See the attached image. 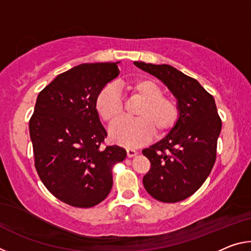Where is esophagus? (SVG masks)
I'll return each mask as SVG.
<instances>
[{
	"mask_svg": "<svg viewBox=\"0 0 251 251\" xmlns=\"http://www.w3.org/2000/svg\"><path fill=\"white\" fill-rule=\"evenodd\" d=\"M126 152H127V156H128L129 158H131V157H134V156L137 155V151H136L135 150H133V148H127Z\"/></svg>",
	"mask_w": 251,
	"mask_h": 251,
	"instance_id": "34e87169",
	"label": "esophagus"
}]
</instances>
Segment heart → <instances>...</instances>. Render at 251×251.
<instances>
[{
	"label": "heart",
	"instance_id": "obj_1",
	"mask_svg": "<svg viewBox=\"0 0 251 251\" xmlns=\"http://www.w3.org/2000/svg\"><path fill=\"white\" fill-rule=\"evenodd\" d=\"M133 99L142 101L135 112L136 120H122L110 126L109 137L125 147H136L156 136L168 134L179 118V105L172 96L164 95L160 85L147 77L136 78L124 84ZM96 109L105 122H116L124 113V104L113 86H106L97 96Z\"/></svg>",
	"mask_w": 251,
	"mask_h": 251
}]
</instances>
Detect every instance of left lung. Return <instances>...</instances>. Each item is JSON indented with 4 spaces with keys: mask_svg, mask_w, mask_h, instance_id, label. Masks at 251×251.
I'll list each match as a JSON object with an SVG mask.
<instances>
[{
    "mask_svg": "<svg viewBox=\"0 0 251 251\" xmlns=\"http://www.w3.org/2000/svg\"><path fill=\"white\" fill-rule=\"evenodd\" d=\"M134 64L160 79L179 105L175 127L143 150L151 161L150 172L143 178L144 187L159 201H181L201 188L214 167L222 130L215 100L196 79L171 65Z\"/></svg>",
    "mask_w": 251,
    "mask_h": 251,
    "instance_id": "left-lung-1",
    "label": "left lung"
}]
</instances>
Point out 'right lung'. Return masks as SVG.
Here are the masks:
<instances>
[{
    "instance_id": "right-lung-1",
    "label": "right lung",
    "mask_w": 251,
    "mask_h": 251,
    "mask_svg": "<svg viewBox=\"0 0 251 251\" xmlns=\"http://www.w3.org/2000/svg\"><path fill=\"white\" fill-rule=\"evenodd\" d=\"M117 63L75 66L37 96L29 120L35 168L50 193L67 205L103 201L113 186V166L126 158L120 146L100 147L107 133L96 109L100 91L120 74Z\"/></svg>"
}]
</instances>
